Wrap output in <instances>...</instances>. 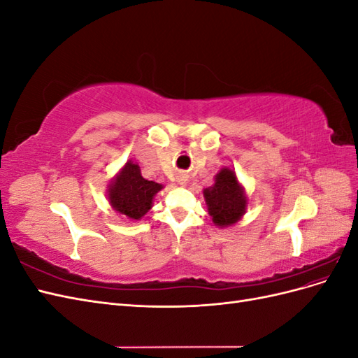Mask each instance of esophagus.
<instances>
[{
	"mask_svg": "<svg viewBox=\"0 0 358 358\" xmlns=\"http://www.w3.org/2000/svg\"><path fill=\"white\" fill-rule=\"evenodd\" d=\"M187 180H188V176H187V175H179V176H178V182L180 183V185H185Z\"/></svg>",
	"mask_w": 358,
	"mask_h": 358,
	"instance_id": "1",
	"label": "esophagus"
}]
</instances>
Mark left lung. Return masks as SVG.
<instances>
[{
    "label": "left lung",
    "instance_id": "1",
    "mask_svg": "<svg viewBox=\"0 0 358 358\" xmlns=\"http://www.w3.org/2000/svg\"><path fill=\"white\" fill-rule=\"evenodd\" d=\"M212 221L220 229L234 225L246 212L248 199L233 169L224 167L215 176L212 187L203 191Z\"/></svg>",
    "mask_w": 358,
    "mask_h": 358
}]
</instances>
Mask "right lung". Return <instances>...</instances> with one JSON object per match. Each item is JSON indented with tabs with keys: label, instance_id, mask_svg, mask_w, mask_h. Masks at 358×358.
Segmentation results:
<instances>
[{
	"label": "right lung",
	"instance_id": "right-lung-1",
	"mask_svg": "<svg viewBox=\"0 0 358 358\" xmlns=\"http://www.w3.org/2000/svg\"><path fill=\"white\" fill-rule=\"evenodd\" d=\"M162 189L161 183L148 180L133 161H127L121 171L109 183V203L112 208L128 220H142L152 208L155 194Z\"/></svg>",
	"mask_w": 358,
	"mask_h": 358
}]
</instances>
